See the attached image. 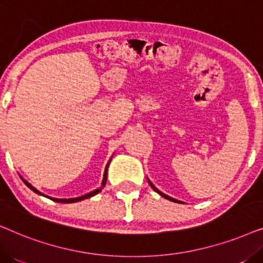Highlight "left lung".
Returning a JSON list of instances; mask_svg holds the SVG:
<instances>
[{
	"mask_svg": "<svg viewBox=\"0 0 263 263\" xmlns=\"http://www.w3.org/2000/svg\"><path fill=\"white\" fill-rule=\"evenodd\" d=\"M148 183H149V185H151V186H152V188H153V190H154V192H157L158 194H159V195H160V196H163V197H164V199H166V200H170V201H172V202H177V203H184V202H182V201H179V200H176V199H174V197H171V196H168V195H166V194L161 193L159 189H157V188H156V186H154V185H153V183H152V182H151V181H149V179H148Z\"/></svg>",
	"mask_w": 263,
	"mask_h": 263,
	"instance_id": "8db88e82",
	"label": "left lung"
}]
</instances>
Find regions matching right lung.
Segmentation results:
<instances>
[{"mask_svg": "<svg viewBox=\"0 0 263 263\" xmlns=\"http://www.w3.org/2000/svg\"><path fill=\"white\" fill-rule=\"evenodd\" d=\"M111 159H112V157L110 158V160L107 161V164H106V166H105V171H104L103 181H102V185H100L98 189L93 190V192H91V193H88V194H85V195H82V196H79V197H74V199H55V197H50V196L45 195V194H43V193L39 192V190L35 189L33 185L30 184V183H28L27 181H25L24 178H21V179H23L25 184H26V185L28 186V188H30V189L32 190V192H34L35 194H38V195H42V196H45V197H48V199L52 200V201H55V202H61V203H71V202H79V201H82V200H85V199H88V197H92V196H95V195H97V194H98V193L102 192V189L104 188V186H105V183H106V179H107V167H109V165H110V161H111Z\"/></svg>", "mask_w": 263, "mask_h": 263, "instance_id": "obj_1", "label": "right lung"}]
</instances>
